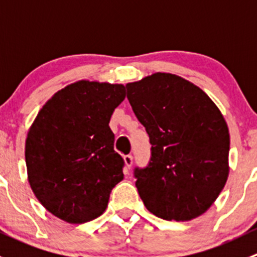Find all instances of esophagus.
Wrapping results in <instances>:
<instances>
[{
    "instance_id": "esophagus-1",
    "label": "esophagus",
    "mask_w": 257,
    "mask_h": 257,
    "mask_svg": "<svg viewBox=\"0 0 257 257\" xmlns=\"http://www.w3.org/2000/svg\"><path fill=\"white\" fill-rule=\"evenodd\" d=\"M123 159H124V164H125V170L131 169L132 164H133V157H132L131 154H128V155H125Z\"/></svg>"
}]
</instances>
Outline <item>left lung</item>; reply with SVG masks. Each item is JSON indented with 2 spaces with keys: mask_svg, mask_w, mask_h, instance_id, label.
Listing matches in <instances>:
<instances>
[{
  "mask_svg": "<svg viewBox=\"0 0 257 257\" xmlns=\"http://www.w3.org/2000/svg\"><path fill=\"white\" fill-rule=\"evenodd\" d=\"M125 87L152 144L149 165L134 172L145 208L165 220L200 216L229 177L224 115L201 88L177 74L158 72Z\"/></svg>",
  "mask_w": 257,
  "mask_h": 257,
  "instance_id": "left-lung-1",
  "label": "left lung"
}]
</instances>
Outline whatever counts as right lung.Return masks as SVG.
Segmentation results:
<instances>
[{
  "instance_id": "obj_1",
  "label": "right lung",
  "mask_w": 257,
  "mask_h": 257,
  "mask_svg": "<svg viewBox=\"0 0 257 257\" xmlns=\"http://www.w3.org/2000/svg\"><path fill=\"white\" fill-rule=\"evenodd\" d=\"M124 98L123 84L77 80L54 93L28 129V183L58 219L83 224L100 216L123 180L109 120Z\"/></svg>"
}]
</instances>
